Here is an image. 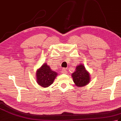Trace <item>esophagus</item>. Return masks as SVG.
I'll list each match as a JSON object with an SVG mask.
<instances>
[{
	"mask_svg": "<svg viewBox=\"0 0 121 121\" xmlns=\"http://www.w3.org/2000/svg\"><path fill=\"white\" fill-rule=\"evenodd\" d=\"M61 72H62V73L63 74H67L68 73V71L66 70V69H63Z\"/></svg>",
	"mask_w": 121,
	"mask_h": 121,
	"instance_id": "34e87169",
	"label": "esophagus"
}]
</instances>
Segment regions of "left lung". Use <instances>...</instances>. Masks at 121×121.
Here are the masks:
<instances>
[{
    "label": "left lung",
    "mask_w": 121,
    "mask_h": 121,
    "mask_svg": "<svg viewBox=\"0 0 121 121\" xmlns=\"http://www.w3.org/2000/svg\"><path fill=\"white\" fill-rule=\"evenodd\" d=\"M73 81L77 86L82 87L88 84L90 80L89 74L83 65L76 66V70L72 74Z\"/></svg>",
    "instance_id": "obj_1"
}]
</instances>
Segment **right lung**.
<instances>
[{"label":"right lung","mask_w":121,"mask_h":121,"mask_svg":"<svg viewBox=\"0 0 121 121\" xmlns=\"http://www.w3.org/2000/svg\"><path fill=\"white\" fill-rule=\"evenodd\" d=\"M56 75L57 73L51 70L50 66L46 63L43 64L37 71V83L43 87H47L52 84Z\"/></svg>","instance_id":"right-lung-1"}]
</instances>
